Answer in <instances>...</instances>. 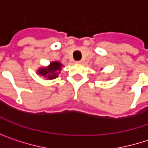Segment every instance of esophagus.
I'll return each mask as SVG.
<instances>
[{
  "label": "esophagus",
  "mask_w": 148,
  "mask_h": 148,
  "mask_svg": "<svg viewBox=\"0 0 148 148\" xmlns=\"http://www.w3.org/2000/svg\"><path fill=\"white\" fill-rule=\"evenodd\" d=\"M77 62V63H79V64H80V63H82V62H83V61H82V60H80V61H78V62Z\"/></svg>",
  "instance_id": "obj_1"
}]
</instances>
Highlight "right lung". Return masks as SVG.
Returning a JSON list of instances; mask_svg holds the SVG:
<instances>
[{"instance_id": "add662e5", "label": "right lung", "mask_w": 148, "mask_h": 148, "mask_svg": "<svg viewBox=\"0 0 148 148\" xmlns=\"http://www.w3.org/2000/svg\"><path fill=\"white\" fill-rule=\"evenodd\" d=\"M63 65L60 62H51L47 67H41L37 70V74L45 77L46 79H54L58 77Z\"/></svg>"}]
</instances>
